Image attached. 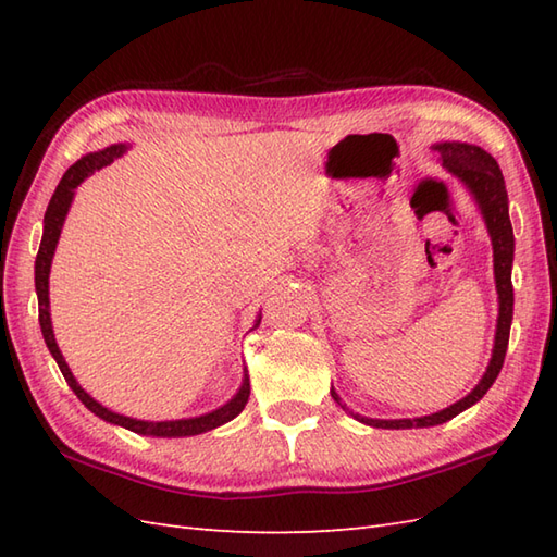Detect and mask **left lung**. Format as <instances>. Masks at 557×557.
Returning <instances> with one entry per match:
<instances>
[{
    "label": "left lung",
    "instance_id": "1",
    "mask_svg": "<svg viewBox=\"0 0 557 557\" xmlns=\"http://www.w3.org/2000/svg\"><path fill=\"white\" fill-rule=\"evenodd\" d=\"M433 150L441 156L443 168L453 172L457 180L465 184L471 196L479 203V210L486 222L491 244H493V270H495V289H498V325H495V345H493V357L486 373L479 381V385L471 389L467 397H461L455 405H449L443 411H435L431 417H419V419H369L361 417V413H354L342 405L339 395L335 389H330V395L337 401V405L349 411L354 419L373 425V429H429V425L445 423L455 419L457 413L469 409L471 405L488 393V387L498 377L507 342H510V325H512V306H515V292H512V258H515V234H512V222H510V210H507V188L503 172L498 162L488 156L486 150L479 146L459 144V140H445V144H435Z\"/></svg>",
    "mask_w": 557,
    "mask_h": 557
}]
</instances>
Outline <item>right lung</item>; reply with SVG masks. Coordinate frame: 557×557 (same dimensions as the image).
<instances>
[{"mask_svg":"<svg viewBox=\"0 0 557 557\" xmlns=\"http://www.w3.org/2000/svg\"><path fill=\"white\" fill-rule=\"evenodd\" d=\"M128 150L126 144H114L104 150L98 152H88V156H83L76 164H71V168L64 172L62 182L54 188L50 206L45 210V220H42V242H40V251L38 258H35V292H38V318H40V330H42V337H45V345L50 349V354L54 357L59 371H62L64 381L69 383V387L74 389L76 397L86 405L96 417H100L102 421H110L114 425H122V429H128L134 433L140 435H156V437H184V435H198V433H206L218 429V425L232 421L234 417H239L242 409L246 407L248 395H251V383H248V373L244 369V381L239 393H236L227 405H222L220 409L203 413V417H194V419H176V421H140V419H132V417H124V413H116L110 411L108 407H102L100 401L92 399L86 389H83L74 373L66 366L62 351L57 347V339H54V330H52V318H50V268H52V256H54V248L59 242V234H62L64 227V220H66V212L71 208V200H74L76 194V186H81L83 180H88V176L96 172L108 168L110 162H114V158H122L124 152ZM260 318L256 321L253 327H258Z\"/></svg>","mask_w":557,"mask_h":557,"instance_id":"right-lung-1","label":"right lung"}]
</instances>
